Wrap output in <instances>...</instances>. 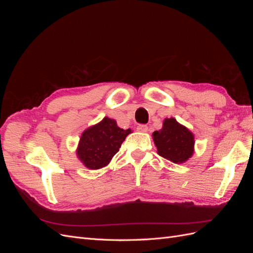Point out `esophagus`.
<instances>
[{
	"instance_id": "1",
	"label": "esophagus",
	"mask_w": 253,
	"mask_h": 253,
	"mask_svg": "<svg viewBox=\"0 0 253 253\" xmlns=\"http://www.w3.org/2000/svg\"><path fill=\"white\" fill-rule=\"evenodd\" d=\"M148 126H144V125H141V126H137V131L138 132H141V133H147L148 132Z\"/></svg>"
}]
</instances>
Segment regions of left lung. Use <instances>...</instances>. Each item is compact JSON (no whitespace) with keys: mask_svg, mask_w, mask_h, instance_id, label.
<instances>
[{"mask_svg":"<svg viewBox=\"0 0 253 253\" xmlns=\"http://www.w3.org/2000/svg\"><path fill=\"white\" fill-rule=\"evenodd\" d=\"M157 153L174 164H183L194 153V134L175 118H166L163 127L152 134Z\"/></svg>","mask_w":253,"mask_h":253,"instance_id":"obj_1","label":"left lung"}]
</instances>
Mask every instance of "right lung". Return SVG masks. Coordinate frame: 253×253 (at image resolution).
<instances>
[{
  "mask_svg": "<svg viewBox=\"0 0 253 253\" xmlns=\"http://www.w3.org/2000/svg\"><path fill=\"white\" fill-rule=\"evenodd\" d=\"M131 133V128H120L116 120L104 117L81 134L76 150L77 157L89 170L102 169L111 163L121 143Z\"/></svg>",
  "mask_w": 253,
  "mask_h": 253,
  "instance_id": "1",
  "label": "right lung"
}]
</instances>
